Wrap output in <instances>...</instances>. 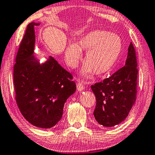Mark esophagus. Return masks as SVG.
<instances>
[{
	"mask_svg": "<svg viewBox=\"0 0 155 155\" xmlns=\"http://www.w3.org/2000/svg\"><path fill=\"white\" fill-rule=\"evenodd\" d=\"M77 88L79 91H82L84 89V86L82 82H78L77 84Z\"/></svg>",
	"mask_w": 155,
	"mask_h": 155,
	"instance_id": "obj_1",
	"label": "esophagus"
}]
</instances>
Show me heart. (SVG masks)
Wrapping results in <instances>:
<instances>
[{
  "mask_svg": "<svg viewBox=\"0 0 155 155\" xmlns=\"http://www.w3.org/2000/svg\"><path fill=\"white\" fill-rule=\"evenodd\" d=\"M123 43L118 35L106 31L95 30L81 36L76 43L70 42L64 50V60L68 66L75 69L82 59V51H86L80 73L88 76L109 73L120 56Z\"/></svg>",
  "mask_w": 155,
  "mask_h": 155,
  "instance_id": "1",
  "label": "heart"
}]
</instances>
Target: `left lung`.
Returning <instances> with one entry per match:
<instances>
[{"label":"left lung","instance_id":"left-lung-1","mask_svg":"<svg viewBox=\"0 0 155 155\" xmlns=\"http://www.w3.org/2000/svg\"><path fill=\"white\" fill-rule=\"evenodd\" d=\"M137 66L135 48L131 42L124 67L103 82L91 86L97 101L93 114L101 125L114 127L129 115L136 99Z\"/></svg>","mask_w":155,"mask_h":155}]
</instances>
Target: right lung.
I'll use <instances>...</instances> for the list:
<instances>
[{
  "instance_id": "obj_1",
  "label": "right lung",
  "mask_w": 155,
  "mask_h": 155,
  "mask_svg": "<svg viewBox=\"0 0 155 155\" xmlns=\"http://www.w3.org/2000/svg\"><path fill=\"white\" fill-rule=\"evenodd\" d=\"M27 26L13 67L15 99L21 114L35 127L50 129L61 120L64 103L76 91L71 74L52 56L40 62L35 55V26Z\"/></svg>"
}]
</instances>
